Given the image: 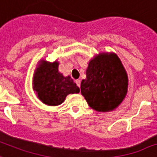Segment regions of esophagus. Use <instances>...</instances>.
<instances>
[{
	"instance_id": "34e87169",
	"label": "esophagus",
	"mask_w": 157,
	"mask_h": 157,
	"mask_svg": "<svg viewBox=\"0 0 157 157\" xmlns=\"http://www.w3.org/2000/svg\"><path fill=\"white\" fill-rule=\"evenodd\" d=\"M76 85H77V86H78L79 87L81 86V81H80V80H76Z\"/></svg>"
}]
</instances>
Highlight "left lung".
Returning <instances> with one entry per match:
<instances>
[{"label": "left lung", "instance_id": "1", "mask_svg": "<svg viewBox=\"0 0 157 157\" xmlns=\"http://www.w3.org/2000/svg\"><path fill=\"white\" fill-rule=\"evenodd\" d=\"M128 78L115 53L102 52L90 61L81 92L91 109L98 112L113 110L126 96Z\"/></svg>", "mask_w": 157, "mask_h": 157}]
</instances>
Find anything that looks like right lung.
<instances>
[{
  "label": "right lung",
  "mask_w": 157,
  "mask_h": 157,
  "mask_svg": "<svg viewBox=\"0 0 157 157\" xmlns=\"http://www.w3.org/2000/svg\"><path fill=\"white\" fill-rule=\"evenodd\" d=\"M59 63L41 60L33 79V89L38 98L47 105H61L69 94L79 93L80 89L70 76H63L58 71Z\"/></svg>",
  "instance_id": "add662e5"
}]
</instances>
